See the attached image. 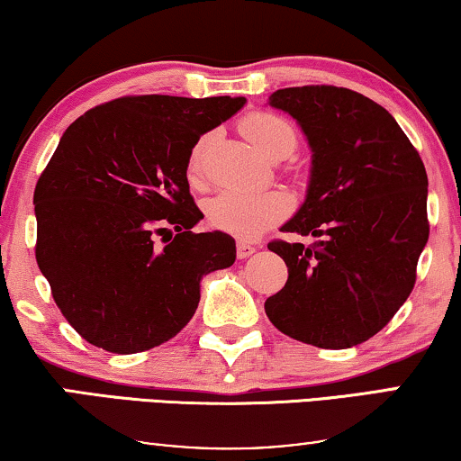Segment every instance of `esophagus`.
Masks as SVG:
<instances>
[{"mask_svg":"<svg viewBox=\"0 0 461 461\" xmlns=\"http://www.w3.org/2000/svg\"><path fill=\"white\" fill-rule=\"evenodd\" d=\"M251 254H256L254 245H249V243H245V241H239L237 243V258H239V260H245V258H249Z\"/></svg>","mask_w":461,"mask_h":461,"instance_id":"esophagus-1","label":"esophagus"}]
</instances>
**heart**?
I'll use <instances>...</instances> for the list:
<instances>
[{
  "instance_id": "1",
  "label": "heart",
  "mask_w": 461,
  "mask_h": 461,
  "mask_svg": "<svg viewBox=\"0 0 461 461\" xmlns=\"http://www.w3.org/2000/svg\"><path fill=\"white\" fill-rule=\"evenodd\" d=\"M248 140L270 159H285L298 147L294 125L275 113L256 111L241 122ZM207 140L203 136L188 157V176L197 178L201 172ZM292 210V201L281 191H220L205 203V216L213 229L230 232L239 239H254L283 220Z\"/></svg>"
}]
</instances>
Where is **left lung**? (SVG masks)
<instances>
[{
    "label": "left lung",
    "instance_id": "obj_1",
    "mask_svg": "<svg viewBox=\"0 0 461 461\" xmlns=\"http://www.w3.org/2000/svg\"><path fill=\"white\" fill-rule=\"evenodd\" d=\"M268 104L292 115L311 147L300 210L273 241L287 283L264 302L276 330L319 348L375 336L411 294L428 243V176L396 119L363 94L336 86L285 87Z\"/></svg>",
    "mask_w": 461,
    "mask_h": 461
}]
</instances>
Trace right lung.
I'll list each match as a JSON object with an SVG mask.
<instances>
[{"label": "right lung", "instance_id": "right-lung-1", "mask_svg": "<svg viewBox=\"0 0 461 461\" xmlns=\"http://www.w3.org/2000/svg\"><path fill=\"white\" fill-rule=\"evenodd\" d=\"M243 96H125L68 125L35 186V258L54 302L86 342L115 355L182 331L201 279L232 267L235 239L193 232L203 218L188 191L199 138ZM172 223L176 235L157 246Z\"/></svg>", "mask_w": 461, "mask_h": 461}]
</instances>
